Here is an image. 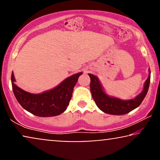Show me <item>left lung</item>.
<instances>
[{
  "instance_id": "1",
  "label": "left lung",
  "mask_w": 160,
  "mask_h": 160,
  "mask_svg": "<svg viewBox=\"0 0 160 160\" xmlns=\"http://www.w3.org/2000/svg\"><path fill=\"white\" fill-rule=\"evenodd\" d=\"M90 77V90L96 105L104 113L111 115H124L138 107L148 92L150 84L151 71L148 69V76L144 83L143 89L136 97L130 100H122L109 95L106 92L99 78L89 73Z\"/></svg>"
}]
</instances>
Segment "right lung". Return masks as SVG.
I'll list each match as a JSON object with an SVG mask.
<instances>
[{"label":"right lung","mask_w":160,"mask_h":160,"mask_svg":"<svg viewBox=\"0 0 160 160\" xmlns=\"http://www.w3.org/2000/svg\"><path fill=\"white\" fill-rule=\"evenodd\" d=\"M82 74V72L73 74L56 87L41 94L30 93L17 86L13 71L11 80L15 98L24 109L37 117H50L60 115L66 110L74 87Z\"/></svg>","instance_id":"1"}]
</instances>
